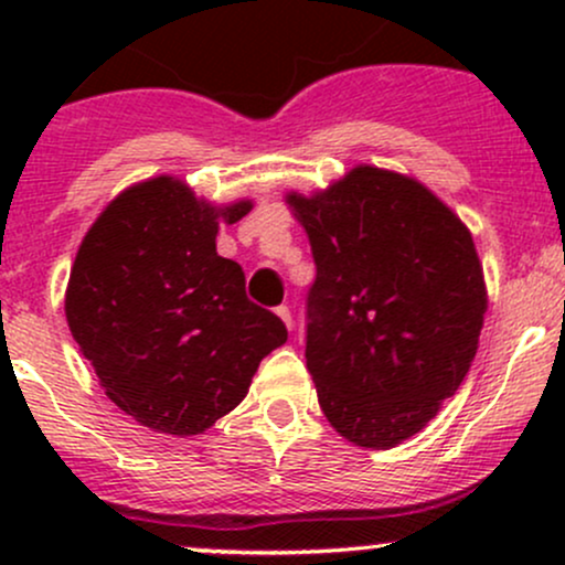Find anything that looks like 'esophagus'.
<instances>
[{
    "label": "esophagus",
    "instance_id": "esophagus-1",
    "mask_svg": "<svg viewBox=\"0 0 565 565\" xmlns=\"http://www.w3.org/2000/svg\"><path fill=\"white\" fill-rule=\"evenodd\" d=\"M276 316H278V319H281L284 323H287V329L295 327V323H291V310L287 308V305H278V308H276Z\"/></svg>",
    "mask_w": 565,
    "mask_h": 565
}]
</instances>
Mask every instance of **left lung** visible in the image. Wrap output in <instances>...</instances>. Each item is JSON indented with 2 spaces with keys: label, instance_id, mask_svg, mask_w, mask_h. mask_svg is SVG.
Instances as JSON below:
<instances>
[{
  "label": "left lung",
  "instance_id": "8db88e82",
  "mask_svg": "<svg viewBox=\"0 0 565 565\" xmlns=\"http://www.w3.org/2000/svg\"><path fill=\"white\" fill-rule=\"evenodd\" d=\"M287 204L316 263L305 359L321 412L350 444L393 449L476 359L489 300L470 231L423 183L369 164Z\"/></svg>",
  "mask_w": 565,
  "mask_h": 565
}]
</instances>
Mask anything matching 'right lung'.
Listing matches in <instances>:
<instances>
[{
    "mask_svg": "<svg viewBox=\"0 0 565 565\" xmlns=\"http://www.w3.org/2000/svg\"><path fill=\"white\" fill-rule=\"evenodd\" d=\"M212 206L161 174L121 191L76 252L66 319L103 391L135 423L199 436L244 401L257 366L287 342L276 313L246 297L242 265L217 255Z\"/></svg>",
    "mask_w": 565,
    "mask_h": 565,
    "instance_id": "obj_1",
    "label": "right lung"
}]
</instances>
